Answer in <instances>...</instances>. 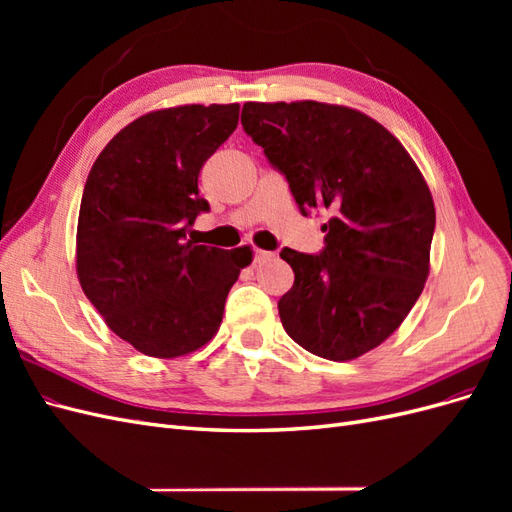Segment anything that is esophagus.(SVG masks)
Listing matches in <instances>:
<instances>
[{
	"mask_svg": "<svg viewBox=\"0 0 512 512\" xmlns=\"http://www.w3.org/2000/svg\"><path fill=\"white\" fill-rule=\"evenodd\" d=\"M275 254L273 252H267V250H256L254 252V262L256 265H260V262H267V260H271Z\"/></svg>",
	"mask_w": 512,
	"mask_h": 512,
	"instance_id": "34e87169",
	"label": "esophagus"
}]
</instances>
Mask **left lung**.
<instances>
[{
	"label": "left lung",
	"mask_w": 512,
	"mask_h": 512,
	"mask_svg": "<svg viewBox=\"0 0 512 512\" xmlns=\"http://www.w3.org/2000/svg\"><path fill=\"white\" fill-rule=\"evenodd\" d=\"M241 123L301 213H331L322 254H280L294 271L277 303L284 329L322 359H359L399 329L425 288L436 228L429 185L389 130L344 104L245 102Z\"/></svg>",
	"instance_id": "obj_1"
}]
</instances>
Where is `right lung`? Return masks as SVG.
<instances>
[{
	"label": "right lung",
	"instance_id": "1",
	"mask_svg": "<svg viewBox=\"0 0 512 512\" xmlns=\"http://www.w3.org/2000/svg\"><path fill=\"white\" fill-rule=\"evenodd\" d=\"M239 123V104H183L119 130L89 170L76 226V275L115 335L175 359L218 333L228 292L252 262L194 245L185 230L209 203L198 175Z\"/></svg>",
	"mask_w": 512,
	"mask_h": 512
}]
</instances>
